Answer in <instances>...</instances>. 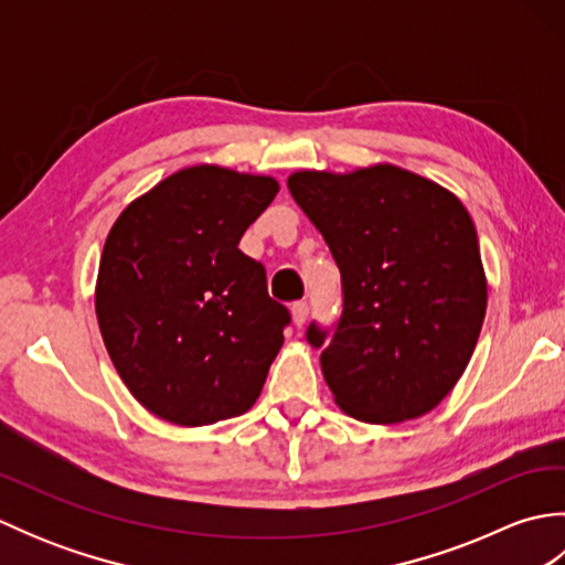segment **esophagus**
<instances>
[{
	"instance_id": "1",
	"label": "esophagus",
	"mask_w": 565,
	"mask_h": 565,
	"mask_svg": "<svg viewBox=\"0 0 565 565\" xmlns=\"http://www.w3.org/2000/svg\"><path fill=\"white\" fill-rule=\"evenodd\" d=\"M291 318H294V322H296L298 328H303L306 320H308V303L306 301H296L291 306Z\"/></svg>"
}]
</instances>
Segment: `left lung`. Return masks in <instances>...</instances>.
<instances>
[{"label":"left lung","instance_id":"left-lung-1","mask_svg":"<svg viewBox=\"0 0 565 565\" xmlns=\"http://www.w3.org/2000/svg\"><path fill=\"white\" fill-rule=\"evenodd\" d=\"M289 191L342 271V318L308 328L322 376L369 425L423 417L461 379L486 318L476 225L449 189L388 162L301 170Z\"/></svg>","mask_w":565,"mask_h":565}]
</instances>
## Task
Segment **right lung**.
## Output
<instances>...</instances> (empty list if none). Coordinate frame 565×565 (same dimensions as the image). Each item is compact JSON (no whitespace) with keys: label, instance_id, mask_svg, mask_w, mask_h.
<instances>
[{"label":"right lung","instance_id":"obj_1","mask_svg":"<svg viewBox=\"0 0 565 565\" xmlns=\"http://www.w3.org/2000/svg\"><path fill=\"white\" fill-rule=\"evenodd\" d=\"M279 194L269 174L184 167L134 199L106 235L94 308L118 376L167 423L247 413L289 310L239 237Z\"/></svg>","mask_w":565,"mask_h":565}]
</instances>
